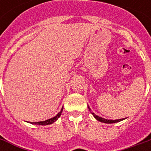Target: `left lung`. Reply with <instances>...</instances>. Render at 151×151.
<instances>
[{"instance_id":"1","label":"left lung","mask_w":151,"mask_h":151,"mask_svg":"<svg viewBox=\"0 0 151 151\" xmlns=\"http://www.w3.org/2000/svg\"><path fill=\"white\" fill-rule=\"evenodd\" d=\"M88 109L90 110L89 106H88ZM92 115L94 116L95 117H96V119L98 120L99 122H103V123H107V124H112V123H116V122H121V121H122V120H124V118L123 119H117V120H107V119H104V118H103V117H99V116H97L96 114H95L94 113H92Z\"/></svg>"}]
</instances>
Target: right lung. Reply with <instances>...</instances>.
<instances>
[{"mask_svg":"<svg viewBox=\"0 0 151 151\" xmlns=\"http://www.w3.org/2000/svg\"><path fill=\"white\" fill-rule=\"evenodd\" d=\"M63 107L62 108L61 111L58 114L56 115V116H55L54 117H52V118H51V119H48V120H46V121H44V122H30L31 124H39V125H47V124H52L53 122H55V121H56L58 118H59V117H60V115H61V113L63 112Z\"/></svg>","mask_w":151,"mask_h":151,"instance_id":"right-lung-1","label":"right lung"}]
</instances>
